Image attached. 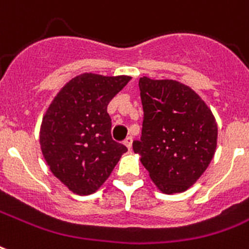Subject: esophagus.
Masks as SVG:
<instances>
[{"label":"esophagus","mask_w":249,"mask_h":249,"mask_svg":"<svg viewBox=\"0 0 249 249\" xmlns=\"http://www.w3.org/2000/svg\"><path fill=\"white\" fill-rule=\"evenodd\" d=\"M132 143H133V138L132 137H128L124 141V145L126 146V147H128V150L132 149Z\"/></svg>","instance_id":"34e87169"}]
</instances>
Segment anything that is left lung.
<instances>
[{
  "label": "left lung",
  "instance_id": "8db88e82",
  "mask_svg": "<svg viewBox=\"0 0 249 249\" xmlns=\"http://www.w3.org/2000/svg\"><path fill=\"white\" fill-rule=\"evenodd\" d=\"M142 136L134 153L159 191L174 195L192 187L208 168L217 147L218 128L210 108L174 79L142 77Z\"/></svg>",
  "mask_w": 249,
  "mask_h": 249
}]
</instances>
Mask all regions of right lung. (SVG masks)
I'll return each instance as SVG.
<instances>
[{
    "instance_id": "right-lung-1",
    "label": "right lung",
    "mask_w": 249,
    "mask_h": 249,
    "mask_svg": "<svg viewBox=\"0 0 249 249\" xmlns=\"http://www.w3.org/2000/svg\"><path fill=\"white\" fill-rule=\"evenodd\" d=\"M128 75L83 73L58 91L40 126V147L52 174L77 195H91L128 151L111 136L107 106Z\"/></svg>"
}]
</instances>
